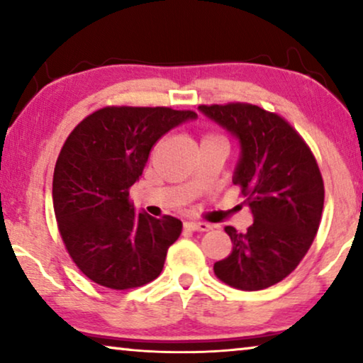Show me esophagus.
Returning <instances> with one entry per match:
<instances>
[{"mask_svg":"<svg viewBox=\"0 0 363 363\" xmlns=\"http://www.w3.org/2000/svg\"><path fill=\"white\" fill-rule=\"evenodd\" d=\"M185 230H190V231H210L211 230V225H208V223L186 221L185 223Z\"/></svg>","mask_w":363,"mask_h":363,"instance_id":"1","label":"esophagus"}]
</instances>
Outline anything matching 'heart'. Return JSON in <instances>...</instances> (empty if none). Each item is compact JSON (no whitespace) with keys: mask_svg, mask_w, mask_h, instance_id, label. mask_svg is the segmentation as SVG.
<instances>
[{"mask_svg":"<svg viewBox=\"0 0 363 363\" xmlns=\"http://www.w3.org/2000/svg\"><path fill=\"white\" fill-rule=\"evenodd\" d=\"M210 138H220V135H216V133H205L203 135V140H210Z\"/></svg>","mask_w":363,"mask_h":363,"instance_id":"1","label":"heart"}]
</instances>
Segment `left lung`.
I'll return each instance as SVG.
<instances>
[{
	"label": "left lung",
	"mask_w": 363,
	"mask_h": 363,
	"mask_svg": "<svg viewBox=\"0 0 363 363\" xmlns=\"http://www.w3.org/2000/svg\"><path fill=\"white\" fill-rule=\"evenodd\" d=\"M198 108L240 138L233 183L255 216L246 233L225 228L233 250L213 269L236 289H266L299 266L317 235L324 208L319 165L304 138L279 113L246 102Z\"/></svg>",
	"instance_id": "1"
}]
</instances>
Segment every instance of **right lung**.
Returning a JSON list of instances; mask_svg holds the SVG:
<instances>
[{
	"mask_svg": "<svg viewBox=\"0 0 363 363\" xmlns=\"http://www.w3.org/2000/svg\"><path fill=\"white\" fill-rule=\"evenodd\" d=\"M193 111L108 106L69 133L52 178L59 235L84 276L108 289L145 286L160 276L182 221L135 213L128 190L152 147Z\"/></svg>",
	"mask_w": 363,
	"mask_h": 363,
	"instance_id": "right-lung-1",
	"label": "right lung"
}]
</instances>
